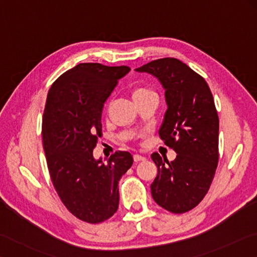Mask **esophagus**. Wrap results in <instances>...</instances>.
Wrapping results in <instances>:
<instances>
[{"instance_id": "obj_1", "label": "esophagus", "mask_w": 257, "mask_h": 257, "mask_svg": "<svg viewBox=\"0 0 257 257\" xmlns=\"http://www.w3.org/2000/svg\"><path fill=\"white\" fill-rule=\"evenodd\" d=\"M133 159H134V161H136V163H139V161L146 160L145 157H142L141 155H134V156H133Z\"/></svg>"}]
</instances>
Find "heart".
Segmentation results:
<instances>
[{
  "instance_id": "b5f03b06",
  "label": "heart",
  "mask_w": 257,
  "mask_h": 257,
  "mask_svg": "<svg viewBox=\"0 0 257 257\" xmlns=\"http://www.w3.org/2000/svg\"><path fill=\"white\" fill-rule=\"evenodd\" d=\"M155 92L152 91L150 88L145 87V85H139V87H136L132 90V98L133 100H139V99L141 98H145L147 96H149V94H154Z\"/></svg>"
}]
</instances>
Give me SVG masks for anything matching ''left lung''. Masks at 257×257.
Listing matches in <instances>:
<instances>
[{
	"label": "left lung",
	"mask_w": 257,
	"mask_h": 257,
	"mask_svg": "<svg viewBox=\"0 0 257 257\" xmlns=\"http://www.w3.org/2000/svg\"><path fill=\"white\" fill-rule=\"evenodd\" d=\"M136 71L155 75L165 88L168 109L159 137L177 154L173 161L151 155L158 167L151 195L169 212H187L206 195L219 161V117L212 92L200 74L174 57Z\"/></svg>",
	"instance_id": "1"
}]
</instances>
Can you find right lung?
Listing matches in <instances>:
<instances>
[{
  "instance_id": "right-lung-1",
  "label": "right lung",
  "mask_w": 257,
  "mask_h": 257,
  "mask_svg": "<svg viewBox=\"0 0 257 257\" xmlns=\"http://www.w3.org/2000/svg\"><path fill=\"white\" fill-rule=\"evenodd\" d=\"M128 66L80 63L55 80L43 115V147L49 175L63 204L75 218L100 223L118 209V181L132 155L112 154L106 164L93 158L102 137L103 103Z\"/></svg>"
}]
</instances>
